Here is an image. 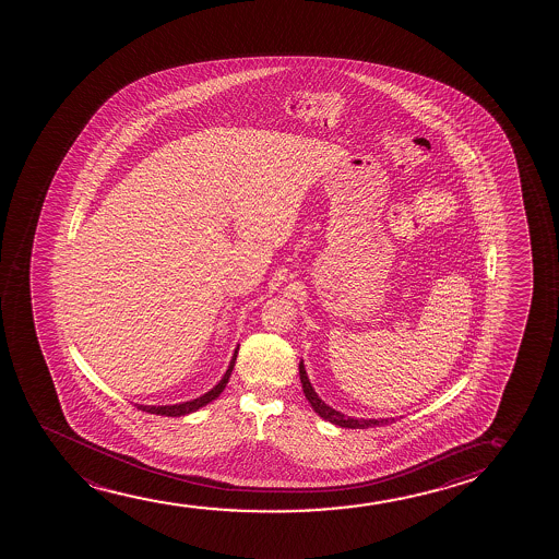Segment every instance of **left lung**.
Masks as SVG:
<instances>
[{
  "label": "left lung",
  "instance_id": "left-lung-1",
  "mask_svg": "<svg viewBox=\"0 0 559 559\" xmlns=\"http://www.w3.org/2000/svg\"><path fill=\"white\" fill-rule=\"evenodd\" d=\"M299 380H301V388H304L307 401L313 406L314 413L319 414L322 420L332 421V424H336L340 428H374V426H383V424H390V421L395 420V418H353V416H347V414L340 413L336 408L326 405V403L317 395V391L313 390V385L309 382L304 360H299Z\"/></svg>",
  "mask_w": 559,
  "mask_h": 559
}]
</instances>
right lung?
<instances>
[{
  "label": "right lung",
  "mask_w": 559,
  "mask_h": 559,
  "mask_svg": "<svg viewBox=\"0 0 559 559\" xmlns=\"http://www.w3.org/2000/svg\"><path fill=\"white\" fill-rule=\"evenodd\" d=\"M238 345L235 353H233V359H230L229 367L225 370V374H223L222 380L215 383L212 390L206 391L204 395H200V397L191 399V401H185V403H176V405H138V408L141 411H145V413L151 414H160V416H174V418H179V416H187V414L197 413L199 408L202 406H206L207 403H212L215 397H219L222 395V391L225 390V385L229 382L230 372H233V368H235V360H237Z\"/></svg>",
  "instance_id": "add662e5"
}]
</instances>
